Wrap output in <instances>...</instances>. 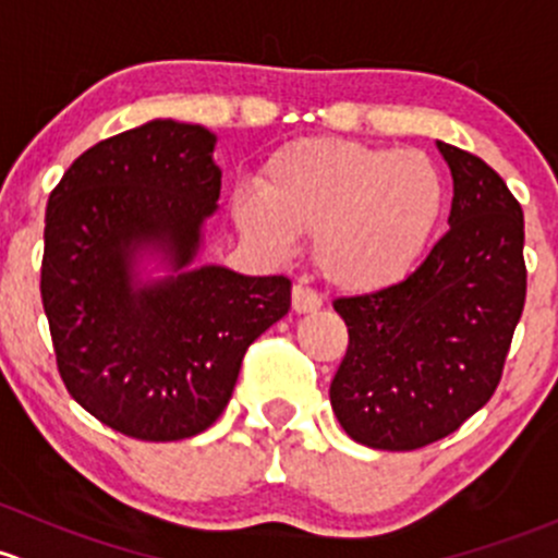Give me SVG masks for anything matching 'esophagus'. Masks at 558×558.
Here are the masks:
<instances>
[{
	"mask_svg": "<svg viewBox=\"0 0 558 558\" xmlns=\"http://www.w3.org/2000/svg\"><path fill=\"white\" fill-rule=\"evenodd\" d=\"M319 306H322V298L312 290V287H303V284L292 287V312L312 314L317 312Z\"/></svg>",
	"mask_w": 558,
	"mask_h": 558,
	"instance_id": "1",
	"label": "esophagus"
}]
</instances>
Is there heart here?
Here are the masks:
<instances>
[{
    "mask_svg": "<svg viewBox=\"0 0 558 558\" xmlns=\"http://www.w3.org/2000/svg\"><path fill=\"white\" fill-rule=\"evenodd\" d=\"M239 228L287 255L314 231V263L332 287L376 292L422 260L446 209L429 155L343 140H298L268 155L263 180L231 195Z\"/></svg>",
    "mask_w": 558,
    "mask_h": 558,
    "instance_id": "heart-1",
    "label": "heart"
}]
</instances>
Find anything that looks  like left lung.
Masks as SVG:
<instances>
[{"label": "left lung", "mask_w": 558, "mask_h": 558, "mask_svg": "<svg viewBox=\"0 0 558 558\" xmlns=\"http://www.w3.org/2000/svg\"><path fill=\"white\" fill-rule=\"evenodd\" d=\"M438 150L453 180L449 233L411 277L332 303L349 347L330 405L371 449H422L489 403L524 312L521 204L478 155Z\"/></svg>", "instance_id": "8db88e82"}]
</instances>
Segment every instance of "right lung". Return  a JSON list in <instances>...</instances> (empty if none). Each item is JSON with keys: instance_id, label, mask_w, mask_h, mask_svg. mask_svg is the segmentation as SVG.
<instances>
[{"instance_id": "obj_1", "label": "right lung", "mask_w": 558, "mask_h": 558, "mask_svg": "<svg viewBox=\"0 0 558 558\" xmlns=\"http://www.w3.org/2000/svg\"><path fill=\"white\" fill-rule=\"evenodd\" d=\"M217 136L150 120L85 150L45 211L56 365L90 416L136 440L193 438L231 400L246 349L290 312V279L191 268L217 211ZM170 274L142 282V256Z\"/></svg>"}]
</instances>
